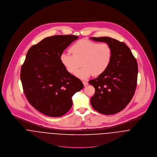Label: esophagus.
Segmentation results:
<instances>
[{"label":"esophagus","instance_id":"obj_1","mask_svg":"<svg viewBox=\"0 0 157 157\" xmlns=\"http://www.w3.org/2000/svg\"><path fill=\"white\" fill-rule=\"evenodd\" d=\"M83 83L84 86H87L88 85V83L86 81H83Z\"/></svg>","mask_w":157,"mask_h":157}]
</instances>
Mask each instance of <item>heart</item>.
Here are the masks:
<instances>
[{"instance_id": "heart-1", "label": "heart", "mask_w": 157, "mask_h": 157, "mask_svg": "<svg viewBox=\"0 0 157 157\" xmlns=\"http://www.w3.org/2000/svg\"><path fill=\"white\" fill-rule=\"evenodd\" d=\"M69 53L63 52L60 56V61L68 72L74 74L80 66H83L75 75L85 80L93 75L98 76L108 69L111 59L112 49L107 44H98L86 39L75 42L70 48ZM81 63H80V62Z\"/></svg>"}]
</instances>
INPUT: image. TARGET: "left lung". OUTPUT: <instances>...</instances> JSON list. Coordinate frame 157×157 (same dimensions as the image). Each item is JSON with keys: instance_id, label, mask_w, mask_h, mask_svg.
Returning a JSON list of instances; mask_svg holds the SVG:
<instances>
[{"instance_id": "left-lung-1", "label": "left lung", "mask_w": 157, "mask_h": 157, "mask_svg": "<svg viewBox=\"0 0 157 157\" xmlns=\"http://www.w3.org/2000/svg\"><path fill=\"white\" fill-rule=\"evenodd\" d=\"M106 43L112 49L108 69L89 83L95 89L90 104L97 111L105 115L120 112L132 100L136 86L138 65L131 49L123 42L108 37H90Z\"/></svg>"}]
</instances>
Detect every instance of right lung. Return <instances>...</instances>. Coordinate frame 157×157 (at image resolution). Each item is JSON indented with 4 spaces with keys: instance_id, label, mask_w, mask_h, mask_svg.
<instances>
[{
    "instance_id": "right-lung-1",
    "label": "right lung",
    "mask_w": 157,
    "mask_h": 157,
    "mask_svg": "<svg viewBox=\"0 0 157 157\" xmlns=\"http://www.w3.org/2000/svg\"><path fill=\"white\" fill-rule=\"evenodd\" d=\"M78 38L74 35L48 37L27 52L21 71L23 91L29 103L47 116L65 114L72 107V96L84 87L60 61L63 51Z\"/></svg>"
}]
</instances>
